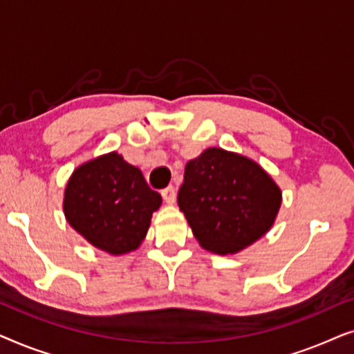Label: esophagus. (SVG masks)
Returning <instances> with one entry per match:
<instances>
[{"instance_id":"esophagus-1","label":"esophagus","mask_w":354,"mask_h":354,"mask_svg":"<svg viewBox=\"0 0 354 354\" xmlns=\"http://www.w3.org/2000/svg\"><path fill=\"white\" fill-rule=\"evenodd\" d=\"M161 195H162V198H164V201L169 203V205H172V203L176 201V188H174L172 185L162 188Z\"/></svg>"}]
</instances>
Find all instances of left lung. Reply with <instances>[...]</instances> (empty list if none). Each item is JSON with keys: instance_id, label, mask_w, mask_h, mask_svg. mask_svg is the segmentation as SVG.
Here are the masks:
<instances>
[{"instance_id": "8db88e82", "label": "left lung", "mask_w": 354, "mask_h": 354, "mask_svg": "<svg viewBox=\"0 0 354 354\" xmlns=\"http://www.w3.org/2000/svg\"><path fill=\"white\" fill-rule=\"evenodd\" d=\"M282 193L251 159L209 148L185 166L177 203L203 248L236 253L274 224Z\"/></svg>"}]
</instances>
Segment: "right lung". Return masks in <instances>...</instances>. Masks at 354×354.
Here are the masks:
<instances>
[{
  "instance_id": "obj_1",
  "label": "right lung",
  "mask_w": 354,
  "mask_h": 354,
  "mask_svg": "<svg viewBox=\"0 0 354 354\" xmlns=\"http://www.w3.org/2000/svg\"><path fill=\"white\" fill-rule=\"evenodd\" d=\"M161 195L151 190L140 169L118 153L84 164L66 187L67 222L96 248L124 254L147 235Z\"/></svg>"
}]
</instances>
